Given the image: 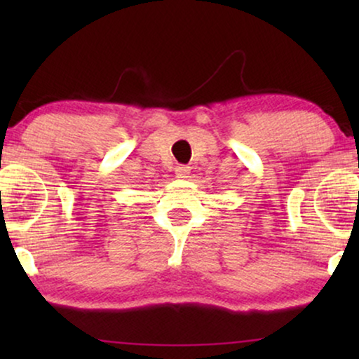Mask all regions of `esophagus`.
Returning a JSON list of instances; mask_svg holds the SVG:
<instances>
[{"label":"esophagus","instance_id":"esophagus-1","mask_svg":"<svg viewBox=\"0 0 359 359\" xmlns=\"http://www.w3.org/2000/svg\"><path fill=\"white\" fill-rule=\"evenodd\" d=\"M189 173H191V168H189V166H186V165H178L175 168L176 178H180V180L189 178Z\"/></svg>","mask_w":359,"mask_h":359}]
</instances>
